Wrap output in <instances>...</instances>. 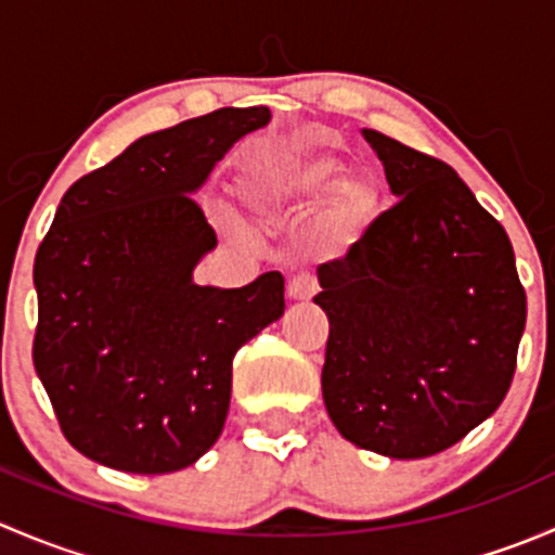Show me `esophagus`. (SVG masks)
Masks as SVG:
<instances>
[{"instance_id":"esophagus-1","label":"esophagus","mask_w":555,"mask_h":555,"mask_svg":"<svg viewBox=\"0 0 555 555\" xmlns=\"http://www.w3.org/2000/svg\"><path fill=\"white\" fill-rule=\"evenodd\" d=\"M317 276H311V273H298V276L289 279L287 284L289 300H311L313 295H317Z\"/></svg>"}]
</instances>
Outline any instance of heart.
Returning a JSON list of instances; mask_svg holds the SVG:
<instances>
[{"label": "heart", "mask_w": 555, "mask_h": 555, "mask_svg": "<svg viewBox=\"0 0 555 555\" xmlns=\"http://www.w3.org/2000/svg\"><path fill=\"white\" fill-rule=\"evenodd\" d=\"M330 195L335 222L354 228L378 206V184L367 173H344V164L317 144H295L257 166L246 182V201L260 220L300 215Z\"/></svg>", "instance_id": "1"}]
</instances>
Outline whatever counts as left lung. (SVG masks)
<instances>
[{"mask_svg": "<svg viewBox=\"0 0 555 555\" xmlns=\"http://www.w3.org/2000/svg\"><path fill=\"white\" fill-rule=\"evenodd\" d=\"M397 204L319 266L322 397L349 443L389 459L451 449L505 400L526 293L505 228L449 164L365 128Z\"/></svg>", "mask_w": 555, "mask_h": 555, "instance_id": "left-lung-1", "label": "left lung"}]
</instances>
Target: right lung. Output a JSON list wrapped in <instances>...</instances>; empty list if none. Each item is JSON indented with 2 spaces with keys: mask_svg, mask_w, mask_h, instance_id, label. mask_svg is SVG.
Wrapping results in <instances>:
<instances>
[{
  "mask_svg": "<svg viewBox=\"0 0 555 555\" xmlns=\"http://www.w3.org/2000/svg\"><path fill=\"white\" fill-rule=\"evenodd\" d=\"M268 106H222L128 144L61 198L35 257L37 376L93 462L164 475L198 462L231 405L233 357L284 313V276L201 287L217 246L193 193Z\"/></svg>",
  "mask_w": 555,
  "mask_h": 555,
  "instance_id": "add662e5",
  "label": "right lung"
}]
</instances>
